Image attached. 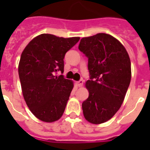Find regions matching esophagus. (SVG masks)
Listing matches in <instances>:
<instances>
[{
	"instance_id": "34e87169",
	"label": "esophagus",
	"mask_w": 150,
	"mask_h": 150,
	"mask_svg": "<svg viewBox=\"0 0 150 150\" xmlns=\"http://www.w3.org/2000/svg\"><path fill=\"white\" fill-rule=\"evenodd\" d=\"M83 83H84V80L83 79H80L79 81L76 82V84L78 85V86L79 87H82V86H83Z\"/></svg>"
}]
</instances>
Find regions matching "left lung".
Listing matches in <instances>:
<instances>
[{"label": "left lung", "mask_w": 150, "mask_h": 150, "mask_svg": "<svg viewBox=\"0 0 150 150\" xmlns=\"http://www.w3.org/2000/svg\"><path fill=\"white\" fill-rule=\"evenodd\" d=\"M79 50L88 57L89 97L82 103L85 118L101 124L120 109L132 77L131 61L125 48L109 34L84 37Z\"/></svg>", "instance_id": "8db88e82"}]
</instances>
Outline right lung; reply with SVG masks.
<instances>
[{"label": "right lung", "mask_w": 150, "mask_h": 150, "mask_svg": "<svg viewBox=\"0 0 150 150\" xmlns=\"http://www.w3.org/2000/svg\"><path fill=\"white\" fill-rule=\"evenodd\" d=\"M79 39L41 34L22 51L18 64L22 94L29 110L41 121H57L65 110L73 82L56 74L64 72L65 54Z\"/></svg>", "instance_id": "right-lung-1"}]
</instances>
